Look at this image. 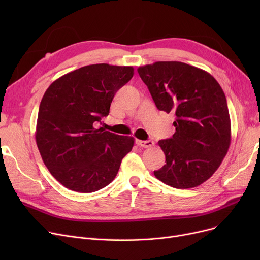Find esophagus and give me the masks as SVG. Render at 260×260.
Masks as SVG:
<instances>
[{
    "label": "esophagus",
    "mask_w": 260,
    "mask_h": 260,
    "mask_svg": "<svg viewBox=\"0 0 260 260\" xmlns=\"http://www.w3.org/2000/svg\"><path fill=\"white\" fill-rule=\"evenodd\" d=\"M136 143H137L139 146L141 147H144V148H147V147H152L154 146L155 142L152 141V140H146V141H142V140H137L136 141Z\"/></svg>",
    "instance_id": "esophagus-1"
}]
</instances>
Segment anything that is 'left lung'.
<instances>
[{
  "mask_svg": "<svg viewBox=\"0 0 260 260\" xmlns=\"http://www.w3.org/2000/svg\"><path fill=\"white\" fill-rule=\"evenodd\" d=\"M137 71L159 111L176 115L173 137L158 142L167 163L154 175L176 188L200 185L220 167L231 143L221 86L208 72L182 62L159 61Z\"/></svg>",
  "mask_w": 260,
  "mask_h": 260,
  "instance_id": "1",
  "label": "left lung"
}]
</instances>
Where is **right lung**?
Listing matches in <instances>:
<instances>
[{"instance_id": "right-lung-1", "label": "right lung", "mask_w": 260, "mask_h": 260, "mask_svg": "<svg viewBox=\"0 0 260 260\" xmlns=\"http://www.w3.org/2000/svg\"><path fill=\"white\" fill-rule=\"evenodd\" d=\"M133 76V66L92 64L60 77L46 89L36 141L44 165L66 188L91 193L115 179L135 139L95 124Z\"/></svg>"}]
</instances>
